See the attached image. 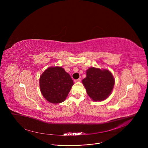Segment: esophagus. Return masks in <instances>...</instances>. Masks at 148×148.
Instances as JSON below:
<instances>
[{
	"label": "esophagus",
	"instance_id": "34e87169",
	"mask_svg": "<svg viewBox=\"0 0 148 148\" xmlns=\"http://www.w3.org/2000/svg\"><path fill=\"white\" fill-rule=\"evenodd\" d=\"M80 81H81V79H80V78H78V79H75V80H74V82H79Z\"/></svg>",
	"mask_w": 148,
	"mask_h": 148
}]
</instances>
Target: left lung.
I'll list each match as a JSON object with an SVG mask.
<instances>
[{"instance_id":"1","label":"left lung","mask_w":148,"mask_h":148,"mask_svg":"<svg viewBox=\"0 0 148 148\" xmlns=\"http://www.w3.org/2000/svg\"><path fill=\"white\" fill-rule=\"evenodd\" d=\"M87 77L82 81L87 94L95 101L107 99L113 89L115 80L111 73L94 67L87 70Z\"/></svg>"}]
</instances>
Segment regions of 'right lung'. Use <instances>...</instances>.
I'll return each mask as SVG.
<instances>
[{
  "label": "right lung",
  "instance_id": "obj_1",
  "mask_svg": "<svg viewBox=\"0 0 148 148\" xmlns=\"http://www.w3.org/2000/svg\"><path fill=\"white\" fill-rule=\"evenodd\" d=\"M73 84L69 74L60 67H49L40 78V88L42 95L53 103L64 101Z\"/></svg>",
  "mask_w": 148,
  "mask_h": 148
}]
</instances>
